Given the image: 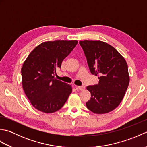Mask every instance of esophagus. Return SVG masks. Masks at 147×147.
<instances>
[{"label":"esophagus","mask_w":147,"mask_h":147,"mask_svg":"<svg viewBox=\"0 0 147 147\" xmlns=\"http://www.w3.org/2000/svg\"><path fill=\"white\" fill-rule=\"evenodd\" d=\"M77 88H78L80 90H81V91H83V90L85 89V86H77Z\"/></svg>","instance_id":"1"}]
</instances>
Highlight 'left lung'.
Masks as SVG:
<instances>
[{"instance_id":"8db88e82","label":"left lung","mask_w":147,"mask_h":147,"mask_svg":"<svg viewBox=\"0 0 147 147\" xmlns=\"http://www.w3.org/2000/svg\"><path fill=\"white\" fill-rule=\"evenodd\" d=\"M79 43L90 72L98 76L99 79L97 85L86 87L91 93L86 107L93 113H108L120 104L128 87L127 62L116 49L107 43L99 40H84Z\"/></svg>"}]
</instances>
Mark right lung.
Wrapping results in <instances>:
<instances>
[{"mask_svg":"<svg viewBox=\"0 0 147 147\" xmlns=\"http://www.w3.org/2000/svg\"><path fill=\"white\" fill-rule=\"evenodd\" d=\"M77 43V40L42 43L24 62L21 68L23 88L37 110L53 113L61 109L67 101L72 86L56 79L54 74Z\"/></svg>","mask_w":147,"mask_h":147,"instance_id":"add662e5","label":"right lung"}]
</instances>
